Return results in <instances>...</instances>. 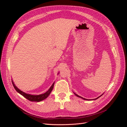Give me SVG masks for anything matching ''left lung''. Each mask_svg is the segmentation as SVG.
Returning <instances> with one entry per match:
<instances>
[{
	"label": "left lung",
	"instance_id": "obj_1",
	"mask_svg": "<svg viewBox=\"0 0 127 127\" xmlns=\"http://www.w3.org/2000/svg\"><path fill=\"white\" fill-rule=\"evenodd\" d=\"M74 94H75V95H76V96H77V97H80V98H83V99H85V100H90V99H86V98H83V97H81V96H79V95H78L77 94H75V93H74ZM102 94V95H103ZM102 95H101V96H102ZM101 96H98V97H97V98H95V99H93V100H94H94H95V99H97V98H98L99 97H101Z\"/></svg>",
	"mask_w": 127,
	"mask_h": 127
}]
</instances>
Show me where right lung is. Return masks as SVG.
<instances>
[{
    "mask_svg": "<svg viewBox=\"0 0 127 127\" xmlns=\"http://www.w3.org/2000/svg\"><path fill=\"white\" fill-rule=\"evenodd\" d=\"M12 83H13V86L15 89V90H16L18 93H20L22 96H23L24 97H25L26 99H28L29 101H32V102H34H34H40L41 101H43V99L47 98L49 96L50 94L51 93V92L53 90V86H54V84H55V82H54L53 83L52 86L50 87L49 90L48 91H47V92H45V93L44 94H40V95H31L30 94H27V93H25V92H23V91H21L20 90H19L18 88L16 86H15L13 80H12Z\"/></svg>",
    "mask_w": 127,
    "mask_h": 127,
    "instance_id": "right-lung-1",
    "label": "right lung"
}]
</instances>
